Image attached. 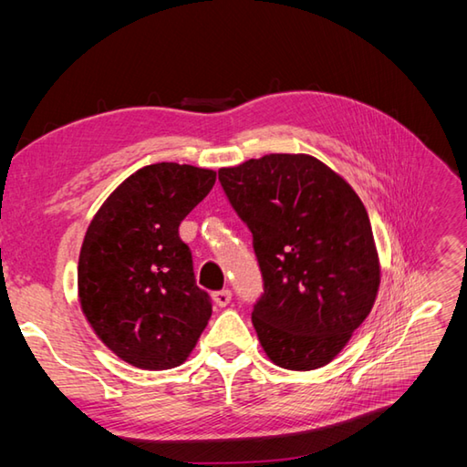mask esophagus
Segmentation results:
<instances>
[{
  "instance_id": "obj_1",
  "label": "esophagus",
  "mask_w": 467,
  "mask_h": 467,
  "mask_svg": "<svg viewBox=\"0 0 467 467\" xmlns=\"http://www.w3.org/2000/svg\"><path fill=\"white\" fill-rule=\"evenodd\" d=\"M212 300H214V304H216V306L225 307V306H228V304L232 302V292H230L228 288L218 290V292L212 294Z\"/></svg>"
}]
</instances>
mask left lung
Here are the masks:
<instances>
[{
  "label": "left lung",
  "mask_w": 467,
  "mask_h": 467,
  "mask_svg": "<svg viewBox=\"0 0 467 467\" xmlns=\"http://www.w3.org/2000/svg\"><path fill=\"white\" fill-rule=\"evenodd\" d=\"M218 179L253 234L263 296L253 327L280 368L329 364L368 317L379 259L358 194L307 153H268Z\"/></svg>",
  "instance_id": "8db88e82"
}]
</instances>
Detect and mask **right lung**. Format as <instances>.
I'll list each match as a JSON object with an SVG mask.
<instances>
[{"label": "right lung", "mask_w": 467, "mask_h": 467, "mask_svg": "<svg viewBox=\"0 0 467 467\" xmlns=\"http://www.w3.org/2000/svg\"><path fill=\"white\" fill-rule=\"evenodd\" d=\"M214 181L212 169L146 165L109 194L83 237L81 312L95 335L136 368L169 370L185 362L212 316L179 223Z\"/></svg>", "instance_id": "right-lung-1"}]
</instances>
